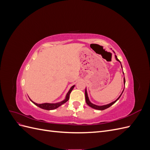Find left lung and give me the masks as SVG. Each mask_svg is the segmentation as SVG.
I'll use <instances>...</instances> for the list:
<instances>
[{"instance_id":"left-lung-1","label":"left lung","mask_w":150,"mask_h":150,"mask_svg":"<svg viewBox=\"0 0 150 150\" xmlns=\"http://www.w3.org/2000/svg\"><path fill=\"white\" fill-rule=\"evenodd\" d=\"M115 57H116V59L117 61H119V62L121 63V62L120 61V60L118 59H117V56H116V55H115ZM121 67H122V66H121ZM123 74H124V72H123ZM124 83H125V77H124ZM124 89H125V88H124ZM123 91H124V90H123ZM123 91H122V93H123ZM122 93H121V94H122ZM121 94L119 96V98H117V99H116V100H115V101H113V102H112V103H110V104H106V105L98 106V105H96V104H93V103H91L90 102L89 99V98H88V96L87 91H86V90H85V98H86V103H87L88 105L90 107H91V108H94V109H96V110H106V109H107V108H110L111 106L113 104H115L117 100H118L119 98L121 97Z\"/></svg>"}]
</instances>
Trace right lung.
Listing matches in <instances>:
<instances>
[{"instance_id":"right-lung-1","label":"right lung","mask_w":150,"mask_h":150,"mask_svg":"<svg viewBox=\"0 0 150 150\" xmlns=\"http://www.w3.org/2000/svg\"><path fill=\"white\" fill-rule=\"evenodd\" d=\"M74 85L72 86V87L71 88V89H69V91H68L67 95H66V99H64V100H63L62 101H61L59 103H42V104H38V103H35L34 102H33V101L31 100V99H30V100L33 102L35 105L38 106V107L42 108V109H44V110H55V109L57 108L58 107H59L60 106H61L62 104H63L64 103H66L68 100H69V95L72 91V90L73 89V88H74Z\"/></svg>"}]
</instances>
